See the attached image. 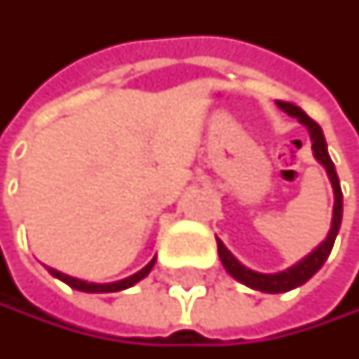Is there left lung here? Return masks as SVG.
I'll list each match as a JSON object with an SVG mask.
<instances>
[{"instance_id": "8db88e82", "label": "left lung", "mask_w": 359, "mask_h": 359, "mask_svg": "<svg viewBox=\"0 0 359 359\" xmlns=\"http://www.w3.org/2000/svg\"><path fill=\"white\" fill-rule=\"evenodd\" d=\"M279 109H283L287 116L292 118H298L300 124H304L309 128V135H311V142H313V154L316 158L326 167L328 171V177L332 182V188H334V211H332V229L328 233V239L313 250L306 258H302L298 264L281 271V273H273V275H266V273H256L248 266H243L226 248L224 243L217 239V254H219V260L237 281L245 283L248 287H254V290H260V292H269V294H279V292H287V290H294L298 285H302L304 281H309L313 275H316L324 262L328 260L330 252H332V245H334V239L339 235V229H341V217H343V192H341V184H339V175H337V169H334V163L330 161L328 156V146H326V140H324V133L320 128V124L316 120H311L298 105L294 103H285V101H277Z\"/></svg>"}]
</instances>
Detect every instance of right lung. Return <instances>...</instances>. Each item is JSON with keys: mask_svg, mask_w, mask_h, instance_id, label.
Segmentation results:
<instances>
[{"mask_svg": "<svg viewBox=\"0 0 359 359\" xmlns=\"http://www.w3.org/2000/svg\"><path fill=\"white\" fill-rule=\"evenodd\" d=\"M154 262H156V258H152V260H150L142 271H137L135 275H130V277H126V279H120V281H114V283H88V281H82V279L69 277V275H65V273H59V271H55V269H48V271H50V275H53V277H57V279L65 281V283H67L69 287H74V290L101 294V292H120V290H126V287H130V285H135L137 281H142V279L152 271Z\"/></svg>", "mask_w": 359, "mask_h": 359, "instance_id": "add662e5", "label": "right lung"}]
</instances>
